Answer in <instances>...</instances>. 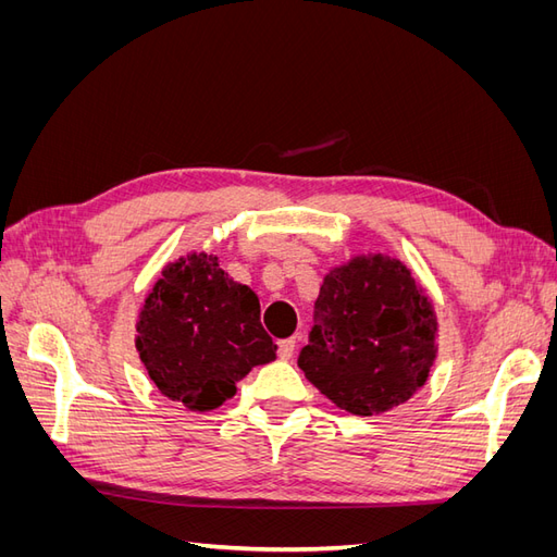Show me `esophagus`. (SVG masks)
Returning a JSON list of instances; mask_svg holds the SVG:
<instances>
[{"label": "esophagus", "instance_id": "esophagus-1", "mask_svg": "<svg viewBox=\"0 0 557 557\" xmlns=\"http://www.w3.org/2000/svg\"><path fill=\"white\" fill-rule=\"evenodd\" d=\"M295 348H297L295 336H290V339L278 342V358H281V360H290V358L295 356Z\"/></svg>", "mask_w": 557, "mask_h": 557}]
</instances>
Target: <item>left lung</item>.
Masks as SVG:
<instances>
[{
    "label": "left lung",
    "mask_w": 557,
    "mask_h": 557,
    "mask_svg": "<svg viewBox=\"0 0 557 557\" xmlns=\"http://www.w3.org/2000/svg\"><path fill=\"white\" fill-rule=\"evenodd\" d=\"M434 358L430 297L399 260L376 252L325 276L297 364L339 409L374 416L411 399Z\"/></svg>",
    "instance_id": "obj_1"
}]
</instances>
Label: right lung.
Returning a JSON list of instances; mask_svg holds the SVG:
<instances>
[{
	"label": "right lung",
	"mask_w": 557,
	"mask_h": 557,
	"mask_svg": "<svg viewBox=\"0 0 557 557\" xmlns=\"http://www.w3.org/2000/svg\"><path fill=\"white\" fill-rule=\"evenodd\" d=\"M137 350L158 391L190 411L221 407L252 367L276 360L258 295L207 252L162 269L139 313Z\"/></svg>",
	"instance_id": "add662e5"
}]
</instances>
